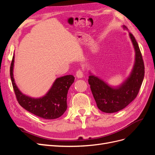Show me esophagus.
<instances>
[{
	"mask_svg": "<svg viewBox=\"0 0 155 155\" xmlns=\"http://www.w3.org/2000/svg\"><path fill=\"white\" fill-rule=\"evenodd\" d=\"M76 77L78 78H82L83 77V72L81 70H78L76 72Z\"/></svg>",
	"mask_w": 155,
	"mask_h": 155,
	"instance_id": "34e87169",
	"label": "esophagus"
}]
</instances>
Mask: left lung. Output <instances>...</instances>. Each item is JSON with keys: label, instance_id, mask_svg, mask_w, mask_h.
Listing matches in <instances>:
<instances>
[{"label": "left lung", "instance_id": "8db88e82", "mask_svg": "<svg viewBox=\"0 0 155 155\" xmlns=\"http://www.w3.org/2000/svg\"><path fill=\"white\" fill-rule=\"evenodd\" d=\"M124 29L127 28L123 26ZM135 51L134 64L129 76L117 87H112L101 79L89 72L88 83L98 109L106 113L120 111L137 96L144 78V63L141 51L134 37L129 32Z\"/></svg>", "mask_w": 155, "mask_h": 155}]
</instances>
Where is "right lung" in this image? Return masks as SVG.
Returning <instances> with one entry per match:
<instances>
[{
  "label": "right lung",
  "mask_w": 155,
  "mask_h": 155,
  "mask_svg": "<svg viewBox=\"0 0 155 155\" xmlns=\"http://www.w3.org/2000/svg\"><path fill=\"white\" fill-rule=\"evenodd\" d=\"M15 55L10 67V77L17 100L21 107L31 113L46 120H53L61 116L67 109V94L74 82L72 75L57 78L45 96L41 97L28 96L18 89L13 78Z\"/></svg>",
  "instance_id": "1"
}]
</instances>
